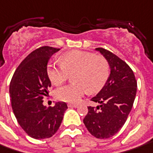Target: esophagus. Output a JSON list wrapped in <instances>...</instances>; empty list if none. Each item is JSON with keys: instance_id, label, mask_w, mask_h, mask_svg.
I'll return each mask as SVG.
<instances>
[{"instance_id": "obj_1", "label": "esophagus", "mask_w": 153, "mask_h": 153, "mask_svg": "<svg viewBox=\"0 0 153 153\" xmlns=\"http://www.w3.org/2000/svg\"><path fill=\"white\" fill-rule=\"evenodd\" d=\"M68 107H74V108H76V107L79 106L78 104H68Z\"/></svg>"}]
</instances>
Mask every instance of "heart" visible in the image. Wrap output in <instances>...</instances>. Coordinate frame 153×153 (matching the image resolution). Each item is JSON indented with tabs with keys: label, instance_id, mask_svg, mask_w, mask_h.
<instances>
[{
	"label": "heart",
	"instance_id": "heart-1",
	"mask_svg": "<svg viewBox=\"0 0 153 153\" xmlns=\"http://www.w3.org/2000/svg\"><path fill=\"white\" fill-rule=\"evenodd\" d=\"M72 76V85L61 87L55 92L56 97L66 102H77L86 94L98 92L106 83L109 65L106 59L85 51L67 52L59 57V63L53 62L48 66V75L51 82L59 86Z\"/></svg>",
	"mask_w": 153,
	"mask_h": 153
}]
</instances>
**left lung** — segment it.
Masks as SVG:
<instances>
[{
	"mask_svg": "<svg viewBox=\"0 0 153 153\" xmlns=\"http://www.w3.org/2000/svg\"><path fill=\"white\" fill-rule=\"evenodd\" d=\"M109 63L111 73L101 90L92 101L96 107H88L84 123L90 133L99 139L116 135L127 120L137 94V84L128 64L111 52L97 48Z\"/></svg>",
	"mask_w": 153,
	"mask_h": 153,
	"instance_id": "1",
	"label": "left lung"
}]
</instances>
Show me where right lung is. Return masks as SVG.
Segmentation results:
<instances>
[{"label":"right lung","instance_id":"obj_1","mask_svg":"<svg viewBox=\"0 0 153 153\" xmlns=\"http://www.w3.org/2000/svg\"><path fill=\"white\" fill-rule=\"evenodd\" d=\"M59 50L48 46L34 50L20 63L11 80L9 92L13 113L21 127L34 139L53 137L68 109L65 102H56L53 107L42 104L51 87L48 63Z\"/></svg>","mask_w":153,"mask_h":153}]
</instances>
